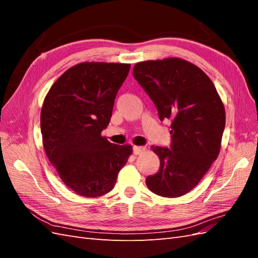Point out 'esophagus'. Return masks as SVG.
Here are the masks:
<instances>
[{"label": "esophagus", "mask_w": 258, "mask_h": 258, "mask_svg": "<svg viewBox=\"0 0 258 258\" xmlns=\"http://www.w3.org/2000/svg\"><path fill=\"white\" fill-rule=\"evenodd\" d=\"M145 152V147L144 146H133V153L134 155H140L142 153Z\"/></svg>", "instance_id": "esophagus-1"}]
</instances>
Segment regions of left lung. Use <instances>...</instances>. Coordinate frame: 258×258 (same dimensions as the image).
I'll use <instances>...</instances> for the list:
<instances>
[{
    "instance_id": "left-lung-1",
    "label": "left lung",
    "mask_w": 258,
    "mask_h": 258,
    "mask_svg": "<svg viewBox=\"0 0 258 258\" xmlns=\"http://www.w3.org/2000/svg\"><path fill=\"white\" fill-rule=\"evenodd\" d=\"M134 79L154 102L160 119H171V149L152 146L161 161L147 187L178 197L200 183L221 150L225 108L211 79L185 59L168 57L136 63Z\"/></svg>"
}]
</instances>
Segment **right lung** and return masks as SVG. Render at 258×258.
I'll return each mask as SVG.
<instances>
[{"instance_id":"right-lung-1","label":"right lung","mask_w":258,"mask_h":258,"mask_svg":"<svg viewBox=\"0 0 258 258\" xmlns=\"http://www.w3.org/2000/svg\"><path fill=\"white\" fill-rule=\"evenodd\" d=\"M131 64L84 62L59 76L41 111L46 156L62 182L84 197L105 195L132 146L109 143L102 131L111 120L119 87Z\"/></svg>"}]
</instances>
